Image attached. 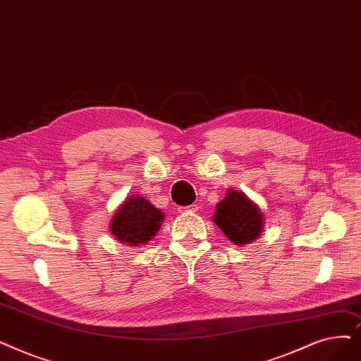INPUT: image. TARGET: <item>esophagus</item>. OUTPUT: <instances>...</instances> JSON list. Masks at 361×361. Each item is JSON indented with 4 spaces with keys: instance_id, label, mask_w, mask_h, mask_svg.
Wrapping results in <instances>:
<instances>
[{
    "instance_id": "34e87169",
    "label": "esophagus",
    "mask_w": 361,
    "mask_h": 361,
    "mask_svg": "<svg viewBox=\"0 0 361 361\" xmlns=\"http://www.w3.org/2000/svg\"><path fill=\"white\" fill-rule=\"evenodd\" d=\"M199 205H196V203H193V205H189V207H180L178 208V211L181 212V214H185V212H196V211H199Z\"/></svg>"
}]
</instances>
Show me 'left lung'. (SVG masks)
<instances>
[{
    "instance_id": "obj_1",
    "label": "left lung",
    "mask_w": 361,
    "mask_h": 361,
    "mask_svg": "<svg viewBox=\"0 0 361 361\" xmlns=\"http://www.w3.org/2000/svg\"><path fill=\"white\" fill-rule=\"evenodd\" d=\"M214 223L234 245L242 246L258 239L264 218L258 205L243 192L230 189L227 196L216 203Z\"/></svg>"
}]
</instances>
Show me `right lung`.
Wrapping results in <instances>:
<instances>
[{
  "instance_id": "obj_1",
  "label": "right lung",
  "mask_w": 361,
  "mask_h": 361,
  "mask_svg": "<svg viewBox=\"0 0 361 361\" xmlns=\"http://www.w3.org/2000/svg\"><path fill=\"white\" fill-rule=\"evenodd\" d=\"M164 212L143 196H131L115 212L111 233L123 245H146L164 223Z\"/></svg>"
}]
</instances>
